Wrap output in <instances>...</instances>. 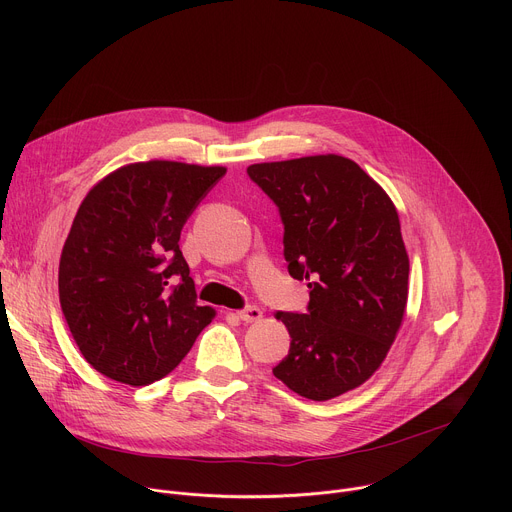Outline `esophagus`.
<instances>
[{"instance_id":"obj_1","label":"esophagus","mask_w":512,"mask_h":512,"mask_svg":"<svg viewBox=\"0 0 512 512\" xmlns=\"http://www.w3.org/2000/svg\"><path fill=\"white\" fill-rule=\"evenodd\" d=\"M239 318H241L243 322H257V320L263 318V312H261V308H257V306H247L245 310L239 312Z\"/></svg>"}]
</instances>
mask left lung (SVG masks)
<instances>
[{
	"mask_svg": "<svg viewBox=\"0 0 512 512\" xmlns=\"http://www.w3.org/2000/svg\"><path fill=\"white\" fill-rule=\"evenodd\" d=\"M247 174L279 208L289 275L312 289L306 314H275L291 342L273 375L306 399H334L373 377L401 326L409 257L399 214L342 156L253 164Z\"/></svg>",
	"mask_w": 512,
	"mask_h": 512,
	"instance_id": "obj_1",
	"label": "left lung"
}]
</instances>
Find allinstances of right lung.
Wrapping results in <instances>:
<instances>
[{
    "label": "right lung",
    "instance_id": "right-lung-1",
    "mask_svg": "<svg viewBox=\"0 0 512 512\" xmlns=\"http://www.w3.org/2000/svg\"><path fill=\"white\" fill-rule=\"evenodd\" d=\"M227 174L221 166L137 162L85 196L62 247L64 320L101 375L143 387L170 375L214 310L198 306L180 233Z\"/></svg>",
    "mask_w": 512,
    "mask_h": 512
}]
</instances>
